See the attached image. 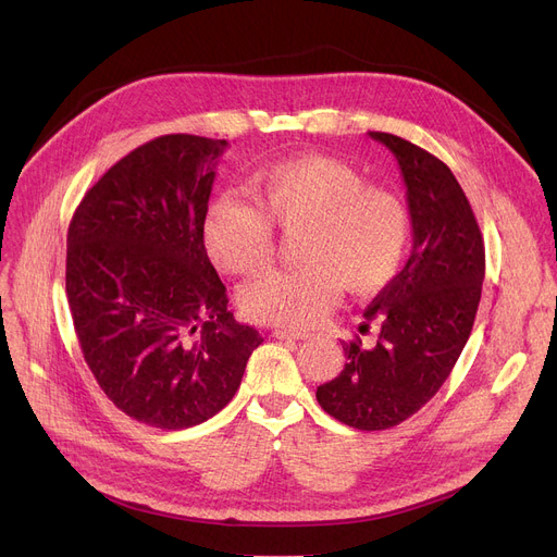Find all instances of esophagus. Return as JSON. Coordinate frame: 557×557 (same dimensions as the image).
<instances>
[{"label": "esophagus", "instance_id": "34e87169", "mask_svg": "<svg viewBox=\"0 0 557 557\" xmlns=\"http://www.w3.org/2000/svg\"><path fill=\"white\" fill-rule=\"evenodd\" d=\"M273 336L280 338V341H305L311 334H307V332H290V330H275Z\"/></svg>", "mask_w": 557, "mask_h": 557}]
</instances>
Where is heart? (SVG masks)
Wrapping results in <instances>:
<instances>
[{
  "label": "heart",
  "mask_w": 557,
  "mask_h": 557,
  "mask_svg": "<svg viewBox=\"0 0 557 557\" xmlns=\"http://www.w3.org/2000/svg\"><path fill=\"white\" fill-rule=\"evenodd\" d=\"M248 191L216 198L202 219V246L219 269L255 275L273 259V225L298 237L296 271H273L239 294L246 318L277 327H311L345 288L370 296L401 271L413 242L406 202L336 158L302 156L250 175Z\"/></svg>",
  "instance_id": "heart-1"
}]
</instances>
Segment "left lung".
<instances>
[{
	"label": "left lung",
	"instance_id": "obj_1",
	"mask_svg": "<svg viewBox=\"0 0 557 557\" xmlns=\"http://www.w3.org/2000/svg\"><path fill=\"white\" fill-rule=\"evenodd\" d=\"M399 162L413 250L397 277L363 311L376 345L343 341L345 368L315 399L338 422L361 431L397 426L441 391L472 334L485 275L481 227L451 169L391 133H368Z\"/></svg>",
	"mask_w": 557,
	"mask_h": 557
}]
</instances>
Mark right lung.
Wrapping results in <instances>:
<instances>
[{"label": "right lung", "mask_w": 557, "mask_h": 557, "mask_svg": "<svg viewBox=\"0 0 557 557\" xmlns=\"http://www.w3.org/2000/svg\"><path fill=\"white\" fill-rule=\"evenodd\" d=\"M225 146L185 133L137 146L83 196L67 230L83 359L120 411L164 431L216 416L263 341L227 311L202 246Z\"/></svg>", "instance_id": "right-lung-1"}]
</instances>
